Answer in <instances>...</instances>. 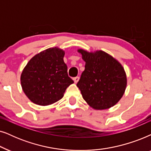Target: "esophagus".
Instances as JSON below:
<instances>
[{"label":"esophagus","mask_w":151,"mask_h":151,"mask_svg":"<svg viewBox=\"0 0 151 151\" xmlns=\"http://www.w3.org/2000/svg\"><path fill=\"white\" fill-rule=\"evenodd\" d=\"M79 77H76L74 78V83H77V82L79 81Z\"/></svg>","instance_id":"obj_1"}]
</instances>
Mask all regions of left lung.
I'll use <instances>...</instances> for the list:
<instances>
[{
  "instance_id": "1",
  "label": "left lung",
  "mask_w": 151,
  "mask_h": 151,
  "mask_svg": "<svg viewBox=\"0 0 151 151\" xmlns=\"http://www.w3.org/2000/svg\"><path fill=\"white\" fill-rule=\"evenodd\" d=\"M86 62L85 70L77 86L83 99L95 110L115 105L125 92L127 79L123 66L106 52L78 50Z\"/></svg>"
}]
</instances>
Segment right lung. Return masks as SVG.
Returning a JSON list of instances; mask_svg holds the SVG:
<instances>
[{
    "mask_svg": "<svg viewBox=\"0 0 151 151\" xmlns=\"http://www.w3.org/2000/svg\"><path fill=\"white\" fill-rule=\"evenodd\" d=\"M64 55L60 48H49L36 55L26 65L21 76V86L33 103L40 106L55 103L74 83L68 77Z\"/></svg>",
    "mask_w": 151,
    "mask_h": 151,
    "instance_id": "add662e5",
    "label": "right lung"
}]
</instances>
